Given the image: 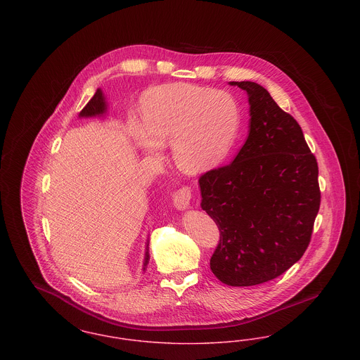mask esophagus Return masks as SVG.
I'll list each match as a JSON object with an SVG mask.
<instances>
[{
    "label": "esophagus",
    "instance_id": "34e87169",
    "mask_svg": "<svg viewBox=\"0 0 360 360\" xmlns=\"http://www.w3.org/2000/svg\"><path fill=\"white\" fill-rule=\"evenodd\" d=\"M190 200H191V188L186 186L176 190L172 195V204L178 210H186L190 206Z\"/></svg>",
    "mask_w": 360,
    "mask_h": 360
}]
</instances>
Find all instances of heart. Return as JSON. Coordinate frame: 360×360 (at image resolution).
I'll return each instance as SVG.
<instances>
[{
    "mask_svg": "<svg viewBox=\"0 0 360 360\" xmlns=\"http://www.w3.org/2000/svg\"><path fill=\"white\" fill-rule=\"evenodd\" d=\"M238 101L225 91L172 84L150 89L141 100V122L131 120L137 147L159 156L172 144L176 165L190 174L207 172L231 151L239 134Z\"/></svg>",
    "mask_w": 360,
    "mask_h": 360,
    "instance_id": "1",
    "label": "heart"
}]
</instances>
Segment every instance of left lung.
Wrapping results in <instances>:
<instances>
[{"mask_svg": "<svg viewBox=\"0 0 360 360\" xmlns=\"http://www.w3.org/2000/svg\"><path fill=\"white\" fill-rule=\"evenodd\" d=\"M247 91L248 136L232 163L200 178L201 207L220 229L210 270L228 286L283 274L308 248L320 209L319 166L298 122L257 82Z\"/></svg>", "mask_w": 360, "mask_h": 360, "instance_id": "1", "label": "left lung"}]
</instances>
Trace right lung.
I'll use <instances>...</instances> for the list:
<instances>
[{"mask_svg": "<svg viewBox=\"0 0 360 360\" xmlns=\"http://www.w3.org/2000/svg\"><path fill=\"white\" fill-rule=\"evenodd\" d=\"M108 110V103L106 98L103 96V90L97 89L96 94L93 96V98L87 103L85 108L81 110L79 117H103V115ZM148 240L146 244V257H144V263H143V271H146L148 260H150V254H148Z\"/></svg>", "mask_w": 360, "mask_h": 360, "instance_id": "obj_1", "label": "right lung"}]
</instances>
